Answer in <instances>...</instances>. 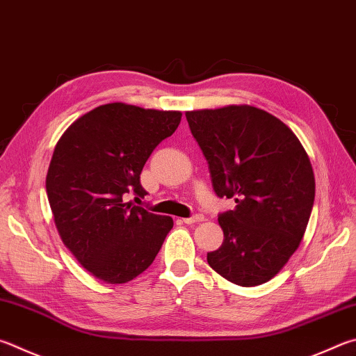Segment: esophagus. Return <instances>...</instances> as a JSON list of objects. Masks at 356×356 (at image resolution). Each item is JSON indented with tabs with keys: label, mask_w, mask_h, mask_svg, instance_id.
<instances>
[{
	"label": "esophagus",
	"mask_w": 356,
	"mask_h": 356,
	"mask_svg": "<svg viewBox=\"0 0 356 356\" xmlns=\"http://www.w3.org/2000/svg\"><path fill=\"white\" fill-rule=\"evenodd\" d=\"M182 221H184L185 224H195V222H200V221H204V215H199V213H196V215H193V216H190V218H184Z\"/></svg>",
	"instance_id": "obj_1"
}]
</instances>
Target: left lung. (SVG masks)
<instances>
[{
	"label": "left lung",
	"mask_w": 356,
	"mask_h": 356,
	"mask_svg": "<svg viewBox=\"0 0 356 356\" xmlns=\"http://www.w3.org/2000/svg\"><path fill=\"white\" fill-rule=\"evenodd\" d=\"M218 197L235 199L219 213L221 248L207 261L240 286L269 282L305 234L314 202V172L294 132L252 106L186 112Z\"/></svg>",
	"instance_id": "8db88e82"
}]
</instances>
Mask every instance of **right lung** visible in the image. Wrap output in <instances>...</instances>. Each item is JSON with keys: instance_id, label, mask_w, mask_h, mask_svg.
I'll use <instances>...</instances> for the list:
<instances>
[{"instance_id": "add662e5", "label": "right lung", "mask_w": 356, "mask_h": 356, "mask_svg": "<svg viewBox=\"0 0 356 356\" xmlns=\"http://www.w3.org/2000/svg\"><path fill=\"white\" fill-rule=\"evenodd\" d=\"M182 113L112 102L71 124L54 147L47 193L57 232L96 279L126 283L151 266L172 229L171 216L124 202L145 197L140 174Z\"/></svg>"}]
</instances>
